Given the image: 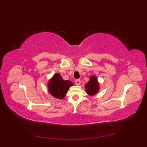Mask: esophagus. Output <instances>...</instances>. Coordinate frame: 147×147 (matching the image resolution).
<instances>
[{
	"mask_svg": "<svg viewBox=\"0 0 147 147\" xmlns=\"http://www.w3.org/2000/svg\"><path fill=\"white\" fill-rule=\"evenodd\" d=\"M74 82H75L76 85H77V86H79L80 84H81V81H80V80H79V79H76V80L74 81Z\"/></svg>",
	"mask_w": 147,
	"mask_h": 147,
	"instance_id": "obj_1",
	"label": "esophagus"
}]
</instances>
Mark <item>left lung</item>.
<instances>
[{"instance_id": "8db88e82", "label": "left lung", "mask_w": 147, "mask_h": 147, "mask_svg": "<svg viewBox=\"0 0 147 147\" xmlns=\"http://www.w3.org/2000/svg\"><path fill=\"white\" fill-rule=\"evenodd\" d=\"M86 93L89 96H94L99 91V83L95 76H91L85 85Z\"/></svg>"}]
</instances>
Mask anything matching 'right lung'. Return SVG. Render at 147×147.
<instances>
[{"label": "right lung", "mask_w": 147, "mask_h": 147, "mask_svg": "<svg viewBox=\"0 0 147 147\" xmlns=\"http://www.w3.org/2000/svg\"><path fill=\"white\" fill-rule=\"evenodd\" d=\"M73 84L69 80H64L59 73L54 74L48 82L49 93L57 99H63L67 93L69 88Z\"/></svg>", "instance_id": "obj_1"}]
</instances>
